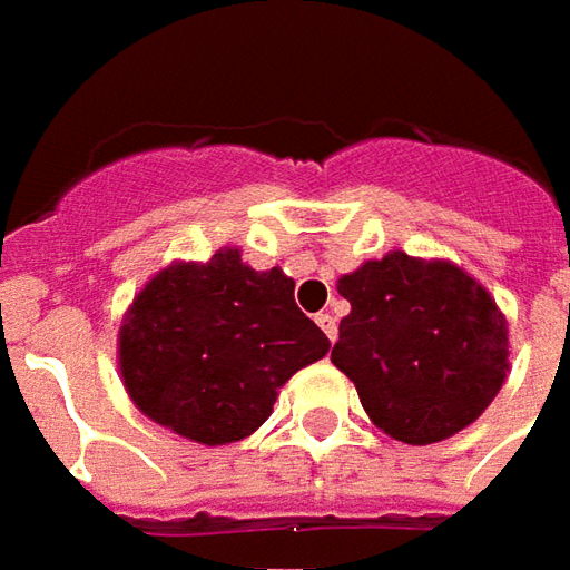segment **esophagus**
I'll list each match as a JSON object with an SVG mask.
<instances>
[{
    "label": "esophagus",
    "instance_id": "esophagus-1",
    "mask_svg": "<svg viewBox=\"0 0 570 570\" xmlns=\"http://www.w3.org/2000/svg\"><path fill=\"white\" fill-rule=\"evenodd\" d=\"M316 322H318V328H322V331H325V334H328V341H331V343L337 341V318L331 316V313H318Z\"/></svg>",
    "mask_w": 570,
    "mask_h": 570
}]
</instances>
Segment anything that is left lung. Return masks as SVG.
I'll list each match as a JSON object with an SVG mask.
<instances>
[{
  "instance_id": "8db88e82",
  "label": "left lung",
  "mask_w": 570,
  "mask_h": 570,
  "mask_svg": "<svg viewBox=\"0 0 570 570\" xmlns=\"http://www.w3.org/2000/svg\"><path fill=\"white\" fill-rule=\"evenodd\" d=\"M350 301L331 362L356 383L374 426L405 445L466 430L510 371L507 318L451 261L390 252L337 278Z\"/></svg>"
}]
</instances>
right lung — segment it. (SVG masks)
I'll use <instances>...</instances> for the list:
<instances>
[{"label":"right lung","instance_id":"add662e5","mask_svg":"<svg viewBox=\"0 0 570 570\" xmlns=\"http://www.w3.org/2000/svg\"><path fill=\"white\" fill-rule=\"evenodd\" d=\"M331 350L294 304V278L252 269L239 248L159 269L119 328V371L149 421L202 445L252 435L278 386Z\"/></svg>","mask_w":570,"mask_h":570}]
</instances>
